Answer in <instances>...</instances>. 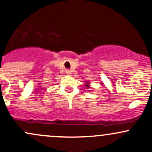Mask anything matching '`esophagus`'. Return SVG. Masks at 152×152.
<instances>
[{"mask_svg":"<svg viewBox=\"0 0 152 152\" xmlns=\"http://www.w3.org/2000/svg\"><path fill=\"white\" fill-rule=\"evenodd\" d=\"M65 73H66L68 75H71V70H69V69H66V70H65Z\"/></svg>","mask_w":152,"mask_h":152,"instance_id":"1","label":"esophagus"}]
</instances>
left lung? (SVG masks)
Instances as JSON below:
<instances>
[{
    "label": "left lung",
    "instance_id": "obj_1",
    "mask_svg": "<svg viewBox=\"0 0 152 152\" xmlns=\"http://www.w3.org/2000/svg\"><path fill=\"white\" fill-rule=\"evenodd\" d=\"M87 85H85V86H86V87H87V88H89V86L88 85V84H89V83H87Z\"/></svg>",
    "mask_w": 152,
    "mask_h": 152
}]
</instances>
